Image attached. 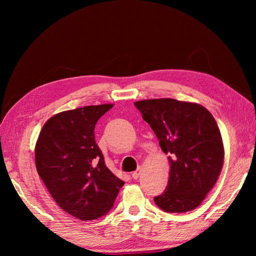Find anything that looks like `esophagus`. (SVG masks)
I'll use <instances>...</instances> for the list:
<instances>
[{
	"label": "esophagus",
	"mask_w": 256,
	"mask_h": 256,
	"mask_svg": "<svg viewBox=\"0 0 256 256\" xmlns=\"http://www.w3.org/2000/svg\"><path fill=\"white\" fill-rule=\"evenodd\" d=\"M140 174H141V172H140V170L134 172L133 174H132V178H133V180H138V177H140Z\"/></svg>",
	"instance_id": "esophagus-1"
}]
</instances>
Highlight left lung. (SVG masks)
Instances as JSON below:
<instances>
[{"mask_svg":"<svg viewBox=\"0 0 256 256\" xmlns=\"http://www.w3.org/2000/svg\"><path fill=\"white\" fill-rule=\"evenodd\" d=\"M170 164L167 188L154 198L166 212L192 211L201 204L222 172V138L211 112L200 104L172 98L136 102Z\"/></svg>","mask_w":256,"mask_h":256,"instance_id":"obj_1","label":"left lung"}]
</instances>
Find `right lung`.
Masks as SVG:
<instances>
[{
  "label": "right lung",
  "instance_id": "1",
  "mask_svg": "<svg viewBox=\"0 0 256 256\" xmlns=\"http://www.w3.org/2000/svg\"><path fill=\"white\" fill-rule=\"evenodd\" d=\"M112 104L60 112L44 124L34 162L58 206L86 222L105 216L124 182L108 170L94 140V125Z\"/></svg>",
  "mask_w": 256,
  "mask_h": 256
}]
</instances>
